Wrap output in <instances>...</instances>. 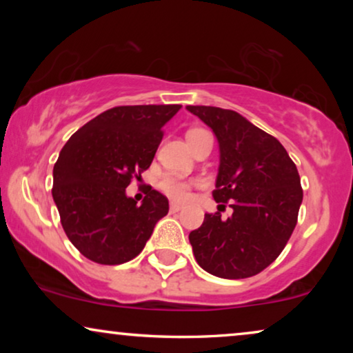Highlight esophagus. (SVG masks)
<instances>
[{
  "instance_id": "esophagus-1",
  "label": "esophagus",
  "mask_w": 353,
  "mask_h": 353,
  "mask_svg": "<svg viewBox=\"0 0 353 353\" xmlns=\"http://www.w3.org/2000/svg\"><path fill=\"white\" fill-rule=\"evenodd\" d=\"M181 204L180 202H170V212H178V210H181Z\"/></svg>"
}]
</instances>
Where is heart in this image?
<instances>
[{
  "mask_svg": "<svg viewBox=\"0 0 353 353\" xmlns=\"http://www.w3.org/2000/svg\"><path fill=\"white\" fill-rule=\"evenodd\" d=\"M205 133H207L205 130H201V128L190 130V132L186 133V139H188V143H190V146L192 148V144H194L197 139H199L202 134H205ZM159 186H161V190L165 192L168 197H172V199H175V201H186L191 194V183L186 180H181V178L173 176V175L163 176L161 183H159Z\"/></svg>",
  "mask_w": 353,
  "mask_h": 353,
  "instance_id": "heart-1",
  "label": "heart"
}]
</instances>
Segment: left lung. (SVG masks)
<instances>
[{
  "mask_svg": "<svg viewBox=\"0 0 353 353\" xmlns=\"http://www.w3.org/2000/svg\"><path fill=\"white\" fill-rule=\"evenodd\" d=\"M209 125L220 148L214 199L233 209L205 214L190 233L196 262L225 279L254 276L288 244L302 204L301 176L286 149L243 115L212 105H186Z\"/></svg>",
  "mask_w": 353,
  "mask_h": 353,
  "instance_id": "1",
  "label": "left lung"
}]
</instances>
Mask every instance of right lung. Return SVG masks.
Masks as SVG:
<instances>
[{"label": "right lung", "instance_id": "add662e5", "mask_svg": "<svg viewBox=\"0 0 353 353\" xmlns=\"http://www.w3.org/2000/svg\"><path fill=\"white\" fill-rule=\"evenodd\" d=\"M180 104L119 105L90 120L64 144L52 168V199L70 243L101 265L137 257L168 199L149 186L141 205L125 188L151 165L162 127Z\"/></svg>", "mask_w": 353, "mask_h": 353}]
</instances>
